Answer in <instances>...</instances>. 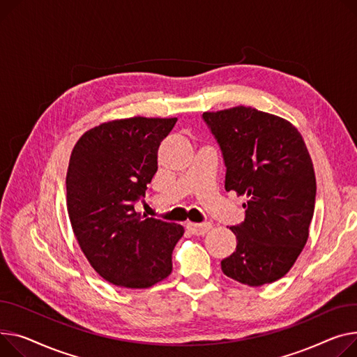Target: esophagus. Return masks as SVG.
<instances>
[{
	"mask_svg": "<svg viewBox=\"0 0 357 357\" xmlns=\"http://www.w3.org/2000/svg\"><path fill=\"white\" fill-rule=\"evenodd\" d=\"M211 228H212V224H209V222H204V224L189 222L188 224V229L191 231L194 235H205Z\"/></svg>",
	"mask_w": 357,
	"mask_h": 357,
	"instance_id": "34e87169",
	"label": "esophagus"
}]
</instances>
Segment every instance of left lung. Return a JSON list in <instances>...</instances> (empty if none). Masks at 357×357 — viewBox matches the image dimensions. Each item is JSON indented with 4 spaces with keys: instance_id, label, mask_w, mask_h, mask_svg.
Segmentation results:
<instances>
[{
    "instance_id": "left-lung-1",
    "label": "left lung",
    "mask_w": 357,
    "mask_h": 357,
    "mask_svg": "<svg viewBox=\"0 0 357 357\" xmlns=\"http://www.w3.org/2000/svg\"><path fill=\"white\" fill-rule=\"evenodd\" d=\"M221 146L225 191L245 195V221L229 229L235 251L222 273L251 287L286 275L303 251L316 202V175L297 128L248 106L205 112Z\"/></svg>"
}]
</instances>
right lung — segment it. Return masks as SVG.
<instances>
[{
    "mask_svg": "<svg viewBox=\"0 0 357 357\" xmlns=\"http://www.w3.org/2000/svg\"><path fill=\"white\" fill-rule=\"evenodd\" d=\"M178 119L135 116L84 132L71 151L67 212L90 266L105 280L148 289L172 273L183 227L135 211L158 171V148Z\"/></svg>",
    "mask_w": 357,
    "mask_h": 357,
    "instance_id": "right-lung-1",
    "label": "right lung"
}]
</instances>
